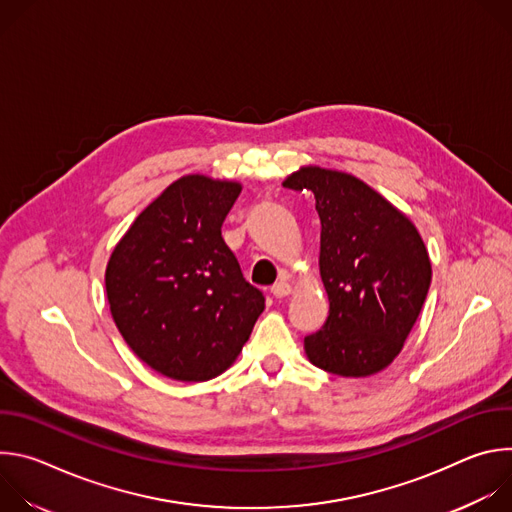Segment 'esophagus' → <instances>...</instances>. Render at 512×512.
<instances>
[{"mask_svg": "<svg viewBox=\"0 0 512 512\" xmlns=\"http://www.w3.org/2000/svg\"><path fill=\"white\" fill-rule=\"evenodd\" d=\"M271 294H273V298L281 300V298H285V296L291 294V285L285 283V281H277L275 285H271Z\"/></svg>", "mask_w": 512, "mask_h": 512, "instance_id": "34e87169", "label": "esophagus"}]
</instances>
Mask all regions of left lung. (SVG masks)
Returning a JSON list of instances; mask_svg holds the SVG:
<instances>
[{
	"mask_svg": "<svg viewBox=\"0 0 512 512\" xmlns=\"http://www.w3.org/2000/svg\"><path fill=\"white\" fill-rule=\"evenodd\" d=\"M283 186L314 192L322 223L320 275L330 312L304 338L308 358L340 377L383 371L401 352L431 283L417 229L350 174L302 168Z\"/></svg>",
	"mask_w": 512,
	"mask_h": 512,
	"instance_id": "left-lung-1",
	"label": "left lung"
}]
</instances>
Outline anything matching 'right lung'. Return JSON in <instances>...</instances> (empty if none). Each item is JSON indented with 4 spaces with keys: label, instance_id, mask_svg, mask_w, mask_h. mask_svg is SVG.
<instances>
[{
    "label": "right lung",
    "instance_id": "add662e5",
    "mask_svg": "<svg viewBox=\"0 0 512 512\" xmlns=\"http://www.w3.org/2000/svg\"><path fill=\"white\" fill-rule=\"evenodd\" d=\"M241 184L184 176L145 208L115 247L105 287L129 348L176 381L227 371L265 308L223 223Z\"/></svg>",
    "mask_w": 512,
    "mask_h": 512
}]
</instances>
